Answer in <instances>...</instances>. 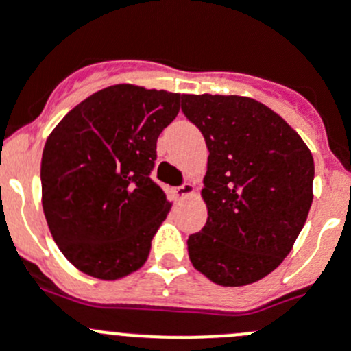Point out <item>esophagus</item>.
Returning <instances> with one entry per match:
<instances>
[{
	"instance_id": "34e87169",
	"label": "esophagus",
	"mask_w": 351,
	"mask_h": 351,
	"mask_svg": "<svg viewBox=\"0 0 351 351\" xmlns=\"http://www.w3.org/2000/svg\"><path fill=\"white\" fill-rule=\"evenodd\" d=\"M193 193H195V184H193V182H184L182 186L173 189V195H176V198H179V200H182V198L186 197H191Z\"/></svg>"
}]
</instances>
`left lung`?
<instances>
[{"mask_svg": "<svg viewBox=\"0 0 351 351\" xmlns=\"http://www.w3.org/2000/svg\"><path fill=\"white\" fill-rule=\"evenodd\" d=\"M208 149L204 230L188 239L193 266L223 287L261 280L284 261L313 202V156L300 134L242 95H182Z\"/></svg>", "mask_w": 351, "mask_h": 351, "instance_id": "1", "label": "left lung"}]
</instances>
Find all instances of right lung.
I'll return each instance as SVG.
<instances>
[{"mask_svg": "<svg viewBox=\"0 0 351 351\" xmlns=\"http://www.w3.org/2000/svg\"><path fill=\"white\" fill-rule=\"evenodd\" d=\"M181 94L120 83L99 90L51 130L41 156L48 230L71 265L120 280L146 263L170 204L149 178L156 141Z\"/></svg>", "mask_w": 351, "mask_h": 351, "instance_id": "add662e5", "label": "right lung"}]
</instances>
